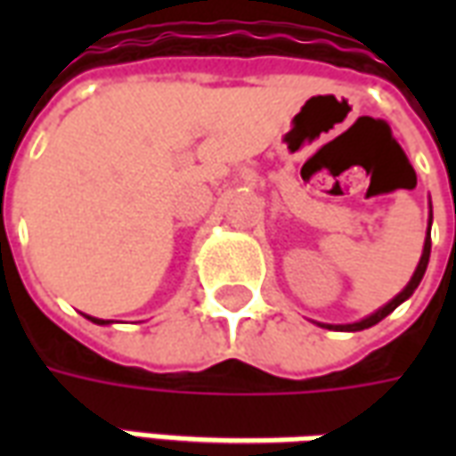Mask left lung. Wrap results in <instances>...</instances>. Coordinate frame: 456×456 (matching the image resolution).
Returning a JSON list of instances; mask_svg holds the SVG:
<instances>
[{"mask_svg": "<svg viewBox=\"0 0 456 456\" xmlns=\"http://www.w3.org/2000/svg\"><path fill=\"white\" fill-rule=\"evenodd\" d=\"M430 224H432V209H430ZM430 224H428V237H425V247H422V256H420V264H418V268H415V273H412L411 283L403 288L398 296L393 297L391 303H386V305L381 307V310H376L373 315L363 317V320H359V322H352V325H320V327H327V330H339V332H359V330H366V327H373L376 322H381L383 317L391 315L395 307L401 305V303H405L408 297L415 293V288L420 286L422 276H425V268H428V261H430Z\"/></svg>", "mask_w": 456, "mask_h": 456, "instance_id": "left-lung-1", "label": "left lung"}]
</instances>
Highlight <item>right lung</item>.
I'll list each match as a JSON object with an SVG mask.
<instances>
[{"label": "right lung", "mask_w": 456, "mask_h": 456, "mask_svg": "<svg viewBox=\"0 0 456 456\" xmlns=\"http://www.w3.org/2000/svg\"><path fill=\"white\" fill-rule=\"evenodd\" d=\"M87 317V320H93L94 325H110V322H112V320H97V317H90V315H85Z\"/></svg>", "instance_id": "obj_1"}]
</instances>
